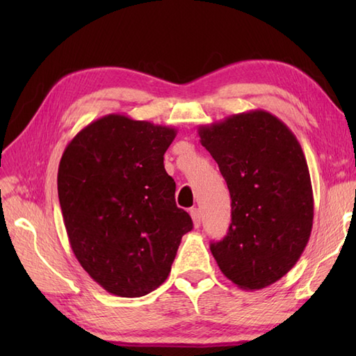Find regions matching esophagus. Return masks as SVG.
Wrapping results in <instances>:
<instances>
[{"instance_id": "esophagus-1", "label": "esophagus", "mask_w": 356, "mask_h": 356, "mask_svg": "<svg viewBox=\"0 0 356 356\" xmlns=\"http://www.w3.org/2000/svg\"><path fill=\"white\" fill-rule=\"evenodd\" d=\"M190 214H191L194 226H195V228H199V226H200V220H202L200 209H199V208H193V209H190Z\"/></svg>"}]
</instances>
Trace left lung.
I'll return each mask as SVG.
<instances>
[{
    "instance_id": "left-lung-1",
    "label": "left lung",
    "mask_w": 356,
    "mask_h": 356,
    "mask_svg": "<svg viewBox=\"0 0 356 356\" xmlns=\"http://www.w3.org/2000/svg\"><path fill=\"white\" fill-rule=\"evenodd\" d=\"M231 194V225L211 252L240 289L268 287L303 254L314 222L307 162L295 134L264 110L199 127Z\"/></svg>"
}]
</instances>
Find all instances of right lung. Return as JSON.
<instances>
[{
    "label": "right lung",
    "mask_w": 356,
    "mask_h": 356,
    "mask_svg": "<svg viewBox=\"0 0 356 356\" xmlns=\"http://www.w3.org/2000/svg\"><path fill=\"white\" fill-rule=\"evenodd\" d=\"M176 134L172 127L107 115L82 128L59 162L58 195L72 251L118 297H142L161 286L193 229L163 166Z\"/></svg>",
    "instance_id": "right-lung-1"
}]
</instances>
